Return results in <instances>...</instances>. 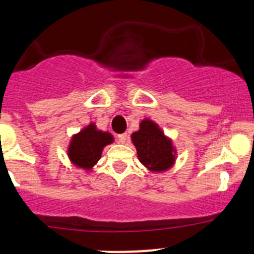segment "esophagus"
<instances>
[{"label":"esophagus","instance_id":"obj_1","mask_svg":"<svg viewBox=\"0 0 254 254\" xmlns=\"http://www.w3.org/2000/svg\"><path fill=\"white\" fill-rule=\"evenodd\" d=\"M118 139L121 143H125L127 139V133H121V135H118Z\"/></svg>","mask_w":254,"mask_h":254}]
</instances>
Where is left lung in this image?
<instances>
[{"mask_svg":"<svg viewBox=\"0 0 254 254\" xmlns=\"http://www.w3.org/2000/svg\"><path fill=\"white\" fill-rule=\"evenodd\" d=\"M139 161L153 172L166 171L173 165L176 156L170 139H167L155 123L145 119L139 130L131 135Z\"/></svg>","mask_w":254,"mask_h":254,"instance_id":"1","label":"left lung"}]
</instances>
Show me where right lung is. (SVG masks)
<instances>
[{"mask_svg": "<svg viewBox=\"0 0 254 254\" xmlns=\"http://www.w3.org/2000/svg\"><path fill=\"white\" fill-rule=\"evenodd\" d=\"M113 137L109 132L97 130L94 124H89L72 137L68 154L72 164L89 170L100 159L105 145L112 143Z\"/></svg>", "mask_w": 254, "mask_h": 254, "instance_id": "right-lung-1", "label": "right lung"}]
</instances>
